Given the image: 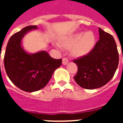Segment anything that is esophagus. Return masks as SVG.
Returning a JSON list of instances; mask_svg holds the SVG:
<instances>
[{
    "mask_svg": "<svg viewBox=\"0 0 123 123\" xmlns=\"http://www.w3.org/2000/svg\"><path fill=\"white\" fill-rule=\"evenodd\" d=\"M68 63V60L67 58H63L62 59V64H64V65H66Z\"/></svg>",
    "mask_w": 123,
    "mask_h": 123,
    "instance_id": "1",
    "label": "esophagus"
}]
</instances>
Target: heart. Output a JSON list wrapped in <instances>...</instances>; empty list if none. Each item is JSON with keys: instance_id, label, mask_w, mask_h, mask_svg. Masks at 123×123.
Wrapping results in <instances>:
<instances>
[{"instance_id": "b5f03b06", "label": "heart", "mask_w": 123, "mask_h": 123, "mask_svg": "<svg viewBox=\"0 0 123 123\" xmlns=\"http://www.w3.org/2000/svg\"><path fill=\"white\" fill-rule=\"evenodd\" d=\"M96 42L92 31L77 32L70 35L62 41V45L66 49H70V52L74 57H83L92 51Z\"/></svg>"}]
</instances>
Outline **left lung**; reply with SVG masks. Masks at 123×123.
<instances>
[{"label":"left lung","instance_id":"8db88e82","mask_svg":"<svg viewBox=\"0 0 123 123\" xmlns=\"http://www.w3.org/2000/svg\"><path fill=\"white\" fill-rule=\"evenodd\" d=\"M99 39L86 56L74 60L78 72L74 78L80 87H102L113 77L119 64V53L113 37L99 28Z\"/></svg>","mask_w":123,"mask_h":123}]
</instances>
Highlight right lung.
<instances>
[{
    "instance_id": "right-lung-1",
    "label": "right lung",
    "mask_w": 123,
    "mask_h": 123,
    "mask_svg": "<svg viewBox=\"0 0 123 123\" xmlns=\"http://www.w3.org/2000/svg\"><path fill=\"white\" fill-rule=\"evenodd\" d=\"M37 25H29L10 38L4 59V68L12 82L28 92L38 91L45 86L54 71L62 64V59L52 58L45 51L29 53L22 45L23 37Z\"/></svg>"
}]
</instances>
